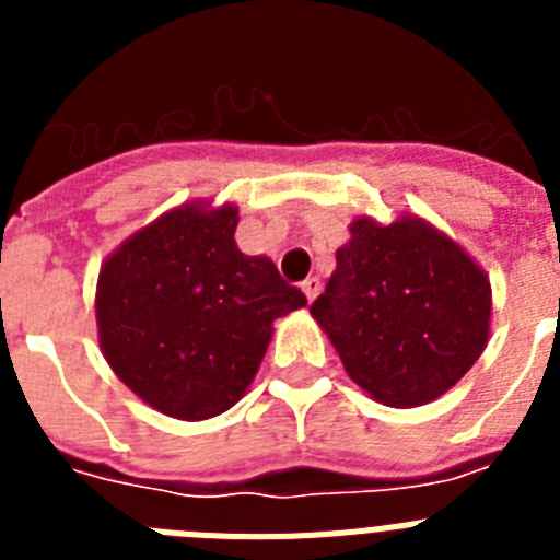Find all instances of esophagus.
Listing matches in <instances>:
<instances>
[{
    "instance_id": "obj_1",
    "label": "esophagus",
    "mask_w": 560,
    "mask_h": 560,
    "mask_svg": "<svg viewBox=\"0 0 560 560\" xmlns=\"http://www.w3.org/2000/svg\"><path fill=\"white\" fill-rule=\"evenodd\" d=\"M319 289H323V283H319L316 277H308V280H303V294L308 296V303H314L316 294H319Z\"/></svg>"
}]
</instances>
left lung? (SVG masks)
Here are the masks:
<instances>
[{"mask_svg":"<svg viewBox=\"0 0 560 560\" xmlns=\"http://www.w3.org/2000/svg\"><path fill=\"white\" fill-rule=\"evenodd\" d=\"M350 378L384 407L440 398L491 336V280L468 252L418 215H361L311 305Z\"/></svg>","mask_w":560,"mask_h":560,"instance_id":"1","label":"left lung"}]
</instances>
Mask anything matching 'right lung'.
<instances>
[{
  "label": "right lung",
  "mask_w": 560,
  "mask_h": 560,
  "mask_svg": "<svg viewBox=\"0 0 560 560\" xmlns=\"http://www.w3.org/2000/svg\"><path fill=\"white\" fill-rule=\"evenodd\" d=\"M237 207L187 201L126 237L101 266L97 339L148 407L207 420L255 378L277 316L308 300L264 255L235 244Z\"/></svg>",
  "instance_id": "right-lung-1"
}]
</instances>
